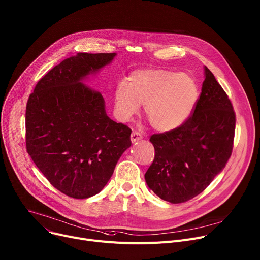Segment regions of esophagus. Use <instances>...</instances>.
<instances>
[{
    "instance_id": "esophagus-1",
    "label": "esophagus",
    "mask_w": 260,
    "mask_h": 260,
    "mask_svg": "<svg viewBox=\"0 0 260 260\" xmlns=\"http://www.w3.org/2000/svg\"><path fill=\"white\" fill-rule=\"evenodd\" d=\"M141 139H142V135H141L140 133H138V132H133V133H132V135H131V140H132L133 143H135V142H137V141H139V140H141Z\"/></svg>"
}]
</instances>
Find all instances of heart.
Segmentation results:
<instances>
[{
    "mask_svg": "<svg viewBox=\"0 0 260 260\" xmlns=\"http://www.w3.org/2000/svg\"><path fill=\"white\" fill-rule=\"evenodd\" d=\"M198 99L199 88L192 76L161 68H143L131 73L127 84L118 83L113 102L121 121L132 119L144 105L151 127L165 133L186 122Z\"/></svg>",
    "mask_w": 260,
    "mask_h": 260,
    "instance_id": "heart-1",
    "label": "heart"
}]
</instances>
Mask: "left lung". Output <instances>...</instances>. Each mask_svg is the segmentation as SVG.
<instances>
[{
	"mask_svg": "<svg viewBox=\"0 0 260 260\" xmlns=\"http://www.w3.org/2000/svg\"><path fill=\"white\" fill-rule=\"evenodd\" d=\"M204 71L193 115L179 128L149 139L155 153L144 176L146 184L171 204L203 192L226 166L233 148L235 114L231 101L206 66Z\"/></svg>",
	"mask_w": 260,
	"mask_h": 260,
	"instance_id": "1",
	"label": "left lung"
}]
</instances>
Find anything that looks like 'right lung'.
<instances>
[{
	"instance_id": "add662e5",
	"label": "right lung",
	"mask_w": 260,
	"mask_h": 260,
	"mask_svg": "<svg viewBox=\"0 0 260 260\" xmlns=\"http://www.w3.org/2000/svg\"><path fill=\"white\" fill-rule=\"evenodd\" d=\"M116 53H77L49 71L29 96L26 146L32 161L60 192L91 198L111 179L131 146V128L113 121L102 95L83 82Z\"/></svg>"
}]
</instances>
